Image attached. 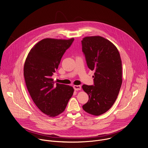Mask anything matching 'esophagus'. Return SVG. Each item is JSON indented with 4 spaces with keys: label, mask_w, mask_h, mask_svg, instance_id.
Wrapping results in <instances>:
<instances>
[{
    "label": "esophagus",
    "mask_w": 148,
    "mask_h": 148,
    "mask_svg": "<svg viewBox=\"0 0 148 148\" xmlns=\"http://www.w3.org/2000/svg\"><path fill=\"white\" fill-rule=\"evenodd\" d=\"M74 87V89L75 90V91H78V90H80L81 89V86H79V85H74L73 86Z\"/></svg>",
    "instance_id": "obj_1"
}]
</instances>
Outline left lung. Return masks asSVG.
<instances>
[{
    "label": "left lung",
    "mask_w": 148,
    "mask_h": 148,
    "mask_svg": "<svg viewBox=\"0 0 148 148\" xmlns=\"http://www.w3.org/2000/svg\"><path fill=\"white\" fill-rule=\"evenodd\" d=\"M81 42L87 66L95 71L94 85L82 86L89 97L82 108L99 116L111 108L118 96L122 84L121 60L117 48L103 37H86Z\"/></svg>",
    "instance_id": "left-lung-1"
}]
</instances>
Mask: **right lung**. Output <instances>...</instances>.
I'll use <instances>...</instances> for the list:
<instances>
[{
    "label": "right lung",
    "instance_id": "obj_1",
    "mask_svg": "<svg viewBox=\"0 0 148 148\" xmlns=\"http://www.w3.org/2000/svg\"><path fill=\"white\" fill-rule=\"evenodd\" d=\"M74 40L44 38L34 45L25 60L24 76L28 91L38 108L51 117L65 111L74 92L71 86L55 84L51 78Z\"/></svg>",
    "mask_w": 148,
    "mask_h": 148
}]
</instances>
